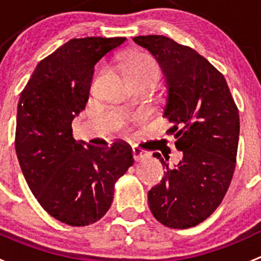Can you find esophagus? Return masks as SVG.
<instances>
[{"label": "esophagus", "instance_id": "obj_1", "mask_svg": "<svg viewBox=\"0 0 261 261\" xmlns=\"http://www.w3.org/2000/svg\"><path fill=\"white\" fill-rule=\"evenodd\" d=\"M133 152H134V158H135L136 162H140V160L145 159V158L149 156V154H147L145 150H143L141 147H138V146L134 147Z\"/></svg>", "mask_w": 261, "mask_h": 261}]
</instances>
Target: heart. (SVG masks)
I'll list each match as a JSON object with an SVG mask.
<instances>
[{
  "mask_svg": "<svg viewBox=\"0 0 261 261\" xmlns=\"http://www.w3.org/2000/svg\"><path fill=\"white\" fill-rule=\"evenodd\" d=\"M122 68L127 78H145L154 84L160 78L159 64L147 54L128 55L123 59Z\"/></svg>",
  "mask_w": 261,
  "mask_h": 261,
  "instance_id": "1",
  "label": "heart"
}]
</instances>
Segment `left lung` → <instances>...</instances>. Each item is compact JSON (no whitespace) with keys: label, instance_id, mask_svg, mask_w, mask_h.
<instances>
[{"label":"left lung","instance_id":"obj_1","mask_svg":"<svg viewBox=\"0 0 261 261\" xmlns=\"http://www.w3.org/2000/svg\"><path fill=\"white\" fill-rule=\"evenodd\" d=\"M134 41L156 58L167 78L163 117L183 159L167 168L147 193L152 216L170 228H188L208 218L222 202L236 167L240 118L225 77L201 54L163 35Z\"/></svg>","mask_w":261,"mask_h":261}]
</instances>
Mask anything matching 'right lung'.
Masks as SVG:
<instances>
[{
    "mask_svg": "<svg viewBox=\"0 0 261 261\" xmlns=\"http://www.w3.org/2000/svg\"><path fill=\"white\" fill-rule=\"evenodd\" d=\"M126 38L72 39L44 58L17 106L15 149L29 188L51 217L73 227L101 220L116 181L134 164L123 140L77 143L72 121L86 109L94 65Z\"/></svg>",
    "mask_w": 261,
    "mask_h": 261,
    "instance_id": "1",
    "label": "right lung"
}]
</instances>
